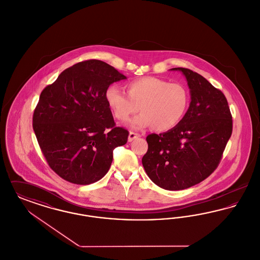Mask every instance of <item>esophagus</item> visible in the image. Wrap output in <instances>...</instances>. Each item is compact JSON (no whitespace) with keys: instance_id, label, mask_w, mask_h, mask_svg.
Listing matches in <instances>:
<instances>
[{"instance_id":"1","label":"esophagus","mask_w":260,"mask_h":260,"mask_svg":"<svg viewBox=\"0 0 260 260\" xmlns=\"http://www.w3.org/2000/svg\"><path fill=\"white\" fill-rule=\"evenodd\" d=\"M140 135L139 134H136V133H134V132H131L129 133V135H128V140L129 141H133V140H135L136 138H138V137H140Z\"/></svg>"}]
</instances>
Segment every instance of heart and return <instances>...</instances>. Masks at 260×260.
Instances as JSON below:
<instances>
[{"mask_svg": "<svg viewBox=\"0 0 260 260\" xmlns=\"http://www.w3.org/2000/svg\"><path fill=\"white\" fill-rule=\"evenodd\" d=\"M126 93L117 86L105 91V100L116 120L124 123L136 112H142L132 122L135 127L152 126L168 132L182 122L190 105V93L182 84L170 83L157 77H143L125 85Z\"/></svg>", "mask_w": 260, "mask_h": 260, "instance_id": "heart-1", "label": "heart"}]
</instances>
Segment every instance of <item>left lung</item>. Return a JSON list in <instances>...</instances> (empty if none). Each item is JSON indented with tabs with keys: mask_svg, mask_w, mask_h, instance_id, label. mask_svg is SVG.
<instances>
[{
	"mask_svg": "<svg viewBox=\"0 0 260 260\" xmlns=\"http://www.w3.org/2000/svg\"><path fill=\"white\" fill-rule=\"evenodd\" d=\"M172 70L185 76L190 106L177 126L146 137L148 150L142 165L156 185L176 191L198 184L216 170L232 135L233 121L220 89L190 69Z\"/></svg>",
	"mask_w": 260,
	"mask_h": 260,
	"instance_id": "obj_1",
	"label": "left lung"
}]
</instances>
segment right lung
I'll return each mask as SVG.
<instances>
[{"label": "right lung", "instance_id": "add662e5", "mask_svg": "<svg viewBox=\"0 0 260 260\" xmlns=\"http://www.w3.org/2000/svg\"><path fill=\"white\" fill-rule=\"evenodd\" d=\"M126 79L98 59L65 69L41 92L33 128L50 169L64 180L87 185L108 173L113 150L124 145L128 132L116 126L105 100L114 82Z\"/></svg>", "mask_w": 260, "mask_h": 260}]
</instances>
